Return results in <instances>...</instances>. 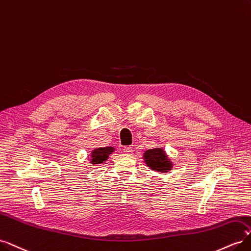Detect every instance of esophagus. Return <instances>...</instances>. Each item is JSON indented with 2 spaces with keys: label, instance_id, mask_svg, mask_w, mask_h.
Wrapping results in <instances>:
<instances>
[{
  "label": "esophagus",
  "instance_id": "34e87169",
  "mask_svg": "<svg viewBox=\"0 0 251 251\" xmlns=\"http://www.w3.org/2000/svg\"><path fill=\"white\" fill-rule=\"evenodd\" d=\"M132 151H133V149L131 147H125L124 148V151H125V153H126V154L132 153Z\"/></svg>",
  "mask_w": 251,
  "mask_h": 251
}]
</instances>
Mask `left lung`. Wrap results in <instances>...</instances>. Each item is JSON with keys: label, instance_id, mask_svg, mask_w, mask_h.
I'll use <instances>...</instances> for the list:
<instances>
[{"label": "left lung", "instance_id": "8db88e82", "mask_svg": "<svg viewBox=\"0 0 251 251\" xmlns=\"http://www.w3.org/2000/svg\"><path fill=\"white\" fill-rule=\"evenodd\" d=\"M143 160L149 169L160 174L170 173L174 168V162L163 148H155L146 151L143 153Z\"/></svg>", "mask_w": 251, "mask_h": 251}]
</instances>
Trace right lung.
<instances>
[{"mask_svg": "<svg viewBox=\"0 0 251 251\" xmlns=\"http://www.w3.org/2000/svg\"><path fill=\"white\" fill-rule=\"evenodd\" d=\"M115 151V148L112 146L103 147V148H96L91 151L90 153V163L92 165L101 164L109 159V156Z\"/></svg>", "mask_w": 251, "mask_h": 251, "instance_id": "obj_1", "label": "right lung"}]
</instances>
